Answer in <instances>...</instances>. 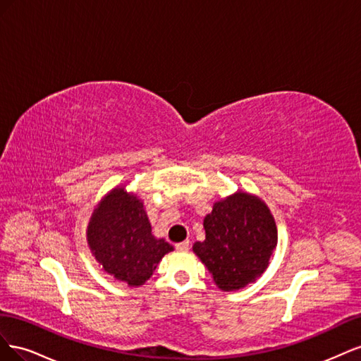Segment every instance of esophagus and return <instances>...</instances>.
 <instances>
[{
  "label": "esophagus",
  "mask_w": 361,
  "mask_h": 361,
  "mask_svg": "<svg viewBox=\"0 0 361 361\" xmlns=\"http://www.w3.org/2000/svg\"><path fill=\"white\" fill-rule=\"evenodd\" d=\"M188 248H190V241H183V243L176 244V250H179V251H187Z\"/></svg>",
  "instance_id": "esophagus-1"
}]
</instances>
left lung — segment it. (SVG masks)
Segmentation results:
<instances>
[{
    "mask_svg": "<svg viewBox=\"0 0 361 361\" xmlns=\"http://www.w3.org/2000/svg\"><path fill=\"white\" fill-rule=\"evenodd\" d=\"M203 227L204 241L194 243L192 251L218 289L239 290L264 274L277 245V226L260 197L238 190L216 200Z\"/></svg>",
    "mask_w": 361,
    "mask_h": 361,
    "instance_id": "obj_1",
    "label": "left lung"
}]
</instances>
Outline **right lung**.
<instances>
[{
  "label": "right lung",
  "instance_id": "right-lung-1",
  "mask_svg": "<svg viewBox=\"0 0 361 361\" xmlns=\"http://www.w3.org/2000/svg\"><path fill=\"white\" fill-rule=\"evenodd\" d=\"M87 244L101 269L130 288L152 277L173 245L152 233L143 200L117 185L96 204L87 226Z\"/></svg>",
  "mask_w": 361,
  "mask_h": 361
}]
</instances>
